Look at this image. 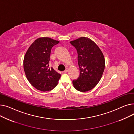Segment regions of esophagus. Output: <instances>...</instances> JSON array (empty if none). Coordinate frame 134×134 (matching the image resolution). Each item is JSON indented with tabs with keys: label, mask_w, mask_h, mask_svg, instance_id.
Segmentation results:
<instances>
[{
	"label": "esophagus",
	"mask_w": 134,
	"mask_h": 134,
	"mask_svg": "<svg viewBox=\"0 0 134 134\" xmlns=\"http://www.w3.org/2000/svg\"><path fill=\"white\" fill-rule=\"evenodd\" d=\"M68 71V68H66V69L64 71V73H67Z\"/></svg>",
	"instance_id": "esophagus-1"
}]
</instances>
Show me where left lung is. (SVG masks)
<instances>
[{
  "label": "left lung",
  "mask_w": 134,
  "mask_h": 134,
  "mask_svg": "<svg viewBox=\"0 0 134 134\" xmlns=\"http://www.w3.org/2000/svg\"><path fill=\"white\" fill-rule=\"evenodd\" d=\"M78 53L80 75L73 81L74 88L80 92L93 88L101 79L105 68V58L98 46L90 38L81 37L70 42Z\"/></svg>",
  "instance_id": "8db88e82"
}]
</instances>
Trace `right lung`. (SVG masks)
<instances>
[{
  "label": "right lung",
  "instance_id": "right-lung-1",
  "mask_svg": "<svg viewBox=\"0 0 134 134\" xmlns=\"http://www.w3.org/2000/svg\"><path fill=\"white\" fill-rule=\"evenodd\" d=\"M59 41L49 37L35 40L25 54L23 67L27 79L31 85L41 91H49L58 85L60 74L49 68L52 47Z\"/></svg>",
  "mask_w": 134,
  "mask_h": 134
}]
</instances>
